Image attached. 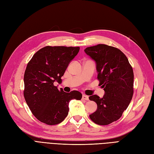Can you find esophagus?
I'll list each match as a JSON object with an SVG mask.
<instances>
[{
  "instance_id": "esophagus-1",
  "label": "esophagus",
  "mask_w": 154,
  "mask_h": 154,
  "mask_svg": "<svg viewBox=\"0 0 154 154\" xmlns=\"http://www.w3.org/2000/svg\"><path fill=\"white\" fill-rule=\"evenodd\" d=\"M82 99L85 100H88V96L85 95V94H83L82 95Z\"/></svg>"
}]
</instances>
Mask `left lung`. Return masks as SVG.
<instances>
[{
	"mask_svg": "<svg viewBox=\"0 0 154 154\" xmlns=\"http://www.w3.org/2000/svg\"><path fill=\"white\" fill-rule=\"evenodd\" d=\"M84 51L96 62L97 79L105 91L103 97L95 94L88 97L97 104V110L89 117L97 125H109L122 117L132 100V67L122 51L112 46L98 44Z\"/></svg>",
	"mask_w": 154,
	"mask_h": 154,
	"instance_id": "left-lung-1",
	"label": "left lung"
}]
</instances>
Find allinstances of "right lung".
<instances>
[{
	"label": "right lung",
	"mask_w": 154,
	"mask_h": 154,
	"mask_svg": "<svg viewBox=\"0 0 154 154\" xmlns=\"http://www.w3.org/2000/svg\"><path fill=\"white\" fill-rule=\"evenodd\" d=\"M79 47L46 46L33 55L24 73V96L36 118L49 125L62 122L69 112V103L82 99L77 91H59L54 82L61 83V77L74 58Z\"/></svg>",
	"instance_id": "right-lung-1"
}]
</instances>
